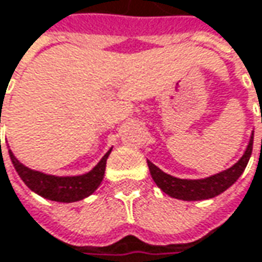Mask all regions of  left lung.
<instances>
[{
	"instance_id": "left-lung-1",
	"label": "left lung",
	"mask_w": 262,
	"mask_h": 262,
	"mask_svg": "<svg viewBox=\"0 0 262 262\" xmlns=\"http://www.w3.org/2000/svg\"><path fill=\"white\" fill-rule=\"evenodd\" d=\"M252 145H254V132L251 135L249 143L246 146V151L241 157V160L233 164L230 168H226L217 174H212L205 179H179V177L170 176L160 170L151 161H148L149 173L152 176L157 186L161 189L168 196L183 201H202L210 199L223 193L226 189H229L234 182L244 173L245 167L248 164L251 154H252Z\"/></svg>"
}]
</instances>
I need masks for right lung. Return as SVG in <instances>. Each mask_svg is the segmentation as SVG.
<instances>
[{
	"instance_id": "right-lung-1",
	"label": "right lung",
	"mask_w": 262,
	"mask_h": 262,
	"mask_svg": "<svg viewBox=\"0 0 262 262\" xmlns=\"http://www.w3.org/2000/svg\"><path fill=\"white\" fill-rule=\"evenodd\" d=\"M111 149H108V152L99 160V163L91 171H88L85 174H79V176L45 174L42 171L32 170L25 164H21L14 157V154L11 152V149H8V154L18 176L30 190H33L39 196L50 199V201L76 202L92 195L101 185L104 179V173H105L107 158L111 154Z\"/></svg>"
}]
</instances>
